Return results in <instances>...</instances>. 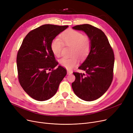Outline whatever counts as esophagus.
<instances>
[{
    "label": "esophagus",
    "instance_id": "1",
    "mask_svg": "<svg viewBox=\"0 0 133 133\" xmlns=\"http://www.w3.org/2000/svg\"><path fill=\"white\" fill-rule=\"evenodd\" d=\"M72 73V71H70V70H67V74L68 75H70Z\"/></svg>",
    "mask_w": 133,
    "mask_h": 133
}]
</instances>
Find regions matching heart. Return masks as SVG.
Returning a JSON list of instances; mask_svg holds the SVG:
<instances>
[{
	"label": "heart",
	"instance_id": "heart-1",
	"mask_svg": "<svg viewBox=\"0 0 133 133\" xmlns=\"http://www.w3.org/2000/svg\"><path fill=\"white\" fill-rule=\"evenodd\" d=\"M92 41L87 35L74 30H68L61 35V38L57 37L51 44L53 54L59 57L61 55L64 46L71 47V55H77L80 58H85L88 55L91 48ZM61 65L68 69H71L77 64L78 60L75 56L64 57L60 59Z\"/></svg>",
	"mask_w": 133,
	"mask_h": 133
}]
</instances>
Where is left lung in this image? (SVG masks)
<instances>
[{
    "label": "left lung",
    "mask_w": 133,
    "mask_h": 133,
    "mask_svg": "<svg viewBox=\"0 0 133 133\" xmlns=\"http://www.w3.org/2000/svg\"><path fill=\"white\" fill-rule=\"evenodd\" d=\"M76 30L84 31L92 41L90 51L79 67L85 73L73 72L72 87L81 99L91 101L100 97L110 87L113 79L114 54L108 38L100 29L89 24L76 25Z\"/></svg>",
    "instance_id": "1"
}]
</instances>
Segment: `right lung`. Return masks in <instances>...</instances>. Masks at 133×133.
Listing matches in <instances>:
<instances>
[{"label":"right lung","instance_id":"right-lung-1","mask_svg":"<svg viewBox=\"0 0 133 133\" xmlns=\"http://www.w3.org/2000/svg\"><path fill=\"white\" fill-rule=\"evenodd\" d=\"M68 26L46 24L28 33L17 56L18 78L25 92L33 99L43 101L57 93L67 74L51 49L53 40Z\"/></svg>","mask_w":133,"mask_h":133}]
</instances>
